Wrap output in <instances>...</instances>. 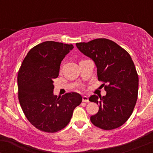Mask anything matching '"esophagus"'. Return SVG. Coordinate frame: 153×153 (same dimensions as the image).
Wrapping results in <instances>:
<instances>
[{"instance_id":"esophagus-1","label":"esophagus","mask_w":153,"mask_h":153,"mask_svg":"<svg viewBox=\"0 0 153 153\" xmlns=\"http://www.w3.org/2000/svg\"><path fill=\"white\" fill-rule=\"evenodd\" d=\"M82 102L88 103L89 102L88 97V96H82Z\"/></svg>"}]
</instances>
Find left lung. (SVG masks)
Wrapping results in <instances>:
<instances>
[{
    "instance_id": "1",
    "label": "left lung",
    "mask_w": 153,
    "mask_h": 153,
    "mask_svg": "<svg viewBox=\"0 0 153 153\" xmlns=\"http://www.w3.org/2000/svg\"><path fill=\"white\" fill-rule=\"evenodd\" d=\"M76 46L96 63L98 79L104 82L102 85L106 91L100 99L96 95L89 98L99 107L98 113L91 117V122L104 130L121 127L130 117L137 99L139 78L130 55L114 42L105 38L76 43Z\"/></svg>"
}]
</instances>
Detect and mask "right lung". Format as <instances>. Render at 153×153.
<instances>
[{"instance_id":"right-lung-1","label":"right lung","mask_w":153,"mask_h":153,"mask_svg":"<svg viewBox=\"0 0 153 153\" xmlns=\"http://www.w3.org/2000/svg\"><path fill=\"white\" fill-rule=\"evenodd\" d=\"M73 45L47 41L28 52L18 73L19 100L24 115L34 127L48 133L57 132L69 124L73 110L82 102L75 92L54 96L53 80Z\"/></svg>"}]
</instances>
